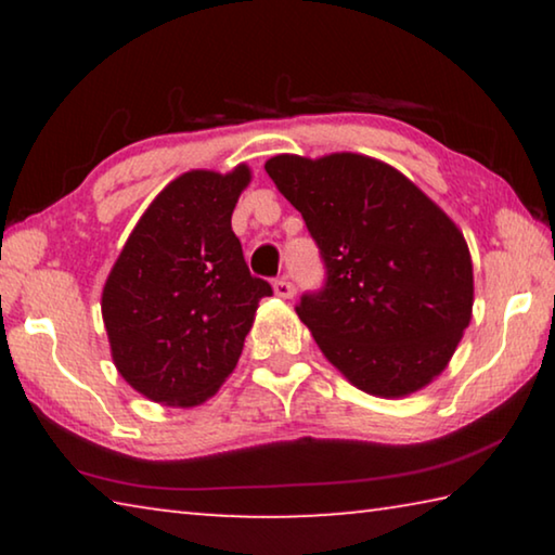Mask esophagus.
<instances>
[{"label":"esophagus","instance_id":"obj_1","mask_svg":"<svg viewBox=\"0 0 555 555\" xmlns=\"http://www.w3.org/2000/svg\"><path fill=\"white\" fill-rule=\"evenodd\" d=\"M274 294H276L279 298H291V296L296 294V286L291 284V281H288L286 276H281V279L274 281Z\"/></svg>","mask_w":555,"mask_h":555}]
</instances>
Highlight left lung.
<instances>
[{
  "instance_id": "1",
  "label": "left lung",
  "mask_w": 555,
  "mask_h": 555,
  "mask_svg": "<svg viewBox=\"0 0 555 555\" xmlns=\"http://www.w3.org/2000/svg\"><path fill=\"white\" fill-rule=\"evenodd\" d=\"M321 249L325 286L296 313L357 389L399 399L448 367L473 318L457 224L397 168L362 154L264 164Z\"/></svg>"
}]
</instances>
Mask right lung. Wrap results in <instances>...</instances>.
Returning a JSON list of instances; mask_svg holds the SVG:
<instances>
[{
    "label": "right lung",
    "mask_w": 555,
    "mask_h": 555,
    "mask_svg": "<svg viewBox=\"0 0 555 555\" xmlns=\"http://www.w3.org/2000/svg\"><path fill=\"white\" fill-rule=\"evenodd\" d=\"M251 181L188 171L139 218L102 288L112 362L146 399L166 406L208 401L237 364L264 279L249 274L232 210Z\"/></svg>",
    "instance_id": "1"
}]
</instances>
